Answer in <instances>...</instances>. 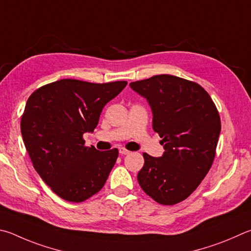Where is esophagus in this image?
<instances>
[{
  "mask_svg": "<svg viewBox=\"0 0 251 251\" xmlns=\"http://www.w3.org/2000/svg\"><path fill=\"white\" fill-rule=\"evenodd\" d=\"M130 151L129 150H127V149H125V148H120V153L121 154H128Z\"/></svg>",
  "mask_w": 251,
  "mask_h": 251,
  "instance_id": "1",
  "label": "esophagus"
}]
</instances>
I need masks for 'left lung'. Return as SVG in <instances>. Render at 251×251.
I'll return each mask as SVG.
<instances>
[{
	"mask_svg": "<svg viewBox=\"0 0 251 251\" xmlns=\"http://www.w3.org/2000/svg\"><path fill=\"white\" fill-rule=\"evenodd\" d=\"M129 85L149 102L152 128L165 148L159 158L144 152L138 183L159 204L180 203L197 190L215 158L221 133L215 103L197 82L171 75Z\"/></svg>",
	"mask_w": 251,
	"mask_h": 251,
	"instance_id": "left-lung-1",
	"label": "left lung"
}]
</instances>
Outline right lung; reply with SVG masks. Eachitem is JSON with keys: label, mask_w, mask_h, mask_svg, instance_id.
<instances>
[{"label": "right lung", "mask_w": 251, "mask_h": 251, "mask_svg": "<svg viewBox=\"0 0 251 251\" xmlns=\"http://www.w3.org/2000/svg\"><path fill=\"white\" fill-rule=\"evenodd\" d=\"M126 81L91 83L62 79L40 86L27 100L21 130L35 170L54 193L80 203L101 190L118 157L116 148L85 146L107 102Z\"/></svg>", "instance_id": "add662e5"}]
</instances>
